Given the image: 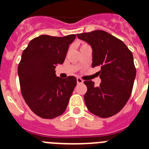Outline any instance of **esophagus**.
Masks as SVG:
<instances>
[{
	"label": "esophagus",
	"instance_id": "34e87169",
	"mask_svg": "<svg viewBox=\"0 0 149 149\" xmlns=\"http://www.w3.org/2000/svg\"><path fill=\"white\" fill-rule=\"evenodd\" d=\"M77 83H79H79H82V82H83V80H82L81 78H79V77H78V78L77 79Z\"/></svg>",
	"mask_w": 149,
	"mask_h": 149
}]
</instances>
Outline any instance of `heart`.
Masks as SVG:
<instances>
[{
	"label": "heart",
	"mask_w": 149,
	"mask_h": 149,
	"mask_svg": "<svg viewBox=\"0 0 149 149\" xmlns=\"http://www.w3.org/2000/svg\"><path fill=\"white\" fill-rule=\"evenodd\" d=\"M84 46H88V45H86V44H83V45H82V46H81V47H84Z\"/></svg>",
	"instance_id": "obj_1"
}]
</instances>
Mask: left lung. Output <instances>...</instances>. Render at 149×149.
Listing matches in <instances>:
<instances>
[{
    "label": "left lung",
    "instance_id": "obj_1",
    "mask_svg": "<svg viewBox=\"0 0 149 149\" xmlns=\"http://www.w3.org/2000/svg\"><path fill=\"white\" fill-rule=\"evenodd\" d=\"M77 37L92 47V67H101L99 86H94L92 80L84 82L86 107L99 117H112L122 110L132 92L136 74L132 52L121 40L105 31L85 32Z\"/></svg>",
    "mask_w": 149,
    "mask_h": 149
}]
</instances>
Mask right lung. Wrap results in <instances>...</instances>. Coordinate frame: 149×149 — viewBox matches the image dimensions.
Wrapping results in <instances>:
<instances>
[{
	"mask_svg": "<svg viewBox=\"0 0 149 149\" xmlns=\"http://www.w3.org/2000/svg\"><path fill=\"white\" fill-rule=\"evenodd\" d=\"M76 35L56 37L42 35L30 41L22 54L18 75L22 95L37 116L53 119L66 111L77 85L72 76L62 79L55 74Z\"/></svg>",
	"mask_w": 149,
	"mask_h": 149,
	"instance_id": "1",
	"label": "right lung"
}]
</instances>
